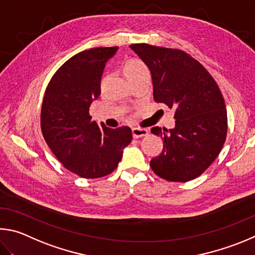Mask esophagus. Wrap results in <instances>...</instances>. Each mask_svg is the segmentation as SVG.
<instances>
[{
    "mask_svg": "<svg viewBox=\"0 0 255 255\" xmlns=\"http://www.w3.org/2000/svg\"><path fill=\"white\" fill-rule=\"evenodd\" d=\"M132 134L134 139H137V137H142V136H146L149 134V130L146 128H132Z\"/></svg>",
    "mask_w": 255,
    "mask_h": 255,
    "instance_id": "34e87169",
    "label": "esophagus"
}]
</instances>
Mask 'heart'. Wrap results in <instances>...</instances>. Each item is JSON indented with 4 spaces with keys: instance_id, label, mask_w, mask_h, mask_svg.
I'll use <instances>...</instances> for the list:
<instances>
[{
    "instance_id": "obj_1",
    "label": "heart",
    "mask_w": 255,
    "mask_h": 255,
    "mask_svg": "<svg viewBox=\"0 0 255 255\" xmlns=\"http://www.w3.org/2000/svg\"><path fill=\"white\" fill-rule=\"evenodd\" d=\"M124 71H125V76H128V75L148 71V68H146V66L141 60L131 59L127 62V65H125Z\"/></svg>"
}]
</instances>
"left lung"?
<instances>
[{
    "label": "left lung",
    "instance_id": "8db88e82",
    "mask_svg": "<svg viewBox=\"0 0 255 255\" xmlns=\"http://www.w3.org/2000/svg\"><path fill=\"white\" fill-rule=\"evenodd\" d=\"M130 48L150 70L154 101L176 110L175 128H151L164 142L150 166L168 181L193 180L215 161L226 139V106L220 88L185 51L146 43Z\"/></svg>",
    "mask_w": 255,
    "mask_h": 255
}]
</instances>
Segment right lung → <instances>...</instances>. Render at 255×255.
<instances>
[{
    "label": "right lung",
    "mask_w": 255,
    "mask_h": 255,
    "mask_svg": "<svg viewBox=\"0 0 255 255\" xmlns=\"http://www.w3.org/2000/svg\"><path fill=\"white\" fill-rule=\"evenodd\" d=\"M118 49L92 48L71 57L52 76L44 93V140L62 166L83 178L113 172L132 141L130 128H109L89 115L92 103L101 95L106 62Z\"/></svg>",
    "instance_id": "add662e5"
}]
</instances>
